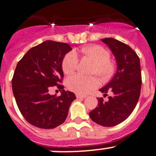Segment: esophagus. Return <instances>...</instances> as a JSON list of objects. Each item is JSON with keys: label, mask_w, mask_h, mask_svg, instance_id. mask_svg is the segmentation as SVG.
<instances>
[{"label": "esophagus", "mask_w": 156, "mask_h": 156, "mask_svg": "<svg viewBox=\"0 0 156 156\" xmlns=\"http://www.w3.org/2000/svg\"><path fill=\"white\" fill-rule=\"evenodd\" d=\"M77 99H84L86 98V96H83V95H80V94H76V95Z\"/></svg>", "instance_id": "1"}]
</instances>
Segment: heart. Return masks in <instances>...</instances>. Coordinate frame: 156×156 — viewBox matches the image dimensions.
<instances>
[{
	"instance_id": "obj_1",
	"label": "heart",
	"mask_w": 156,
	"mask_h": 156,
	"mask_svg": "<svg viewBox=\"0 0 156 156\" xmlns=\"http://www.w3.org/2000/svg\"><path fill=\"white\" fill-rule=\"evenodd\" d=\"M83 58L94 63L90 73H95L101 80L107 81L114 76L115 65L110 60L111 55L108 50L101 45H87L80 50ZM78 65V58L74 52L66 54L62 61V69L66 75H72ZM98 85V79L94 76H82L75 75L69 77L66 81V87L69 90L78 94L85 95L90 92Z\"/></svg>"
}]
</instances>
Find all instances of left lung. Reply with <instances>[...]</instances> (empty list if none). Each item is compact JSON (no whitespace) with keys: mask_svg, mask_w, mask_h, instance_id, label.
Masks as SVG:
<instances>
[{"mask_svg":"<svg viewBox=\"0 0 156 156\" xmlns=\"http://www.w3.org/2000/svg\"><path fill=\"white\" fill-rule=\"evenodd\" d=\"M116 58L117 72L105 87L100 89L108 101L98 98V107L89 113L91 120L104 127H112L126 120L135 109L140 97L141 74L139 57L129 45L113 38L101 39Z\"/></svg>","mask_w":156,"mask_h":156,"instance_id":"left-lung-1","label":"left lung"}]
</instances>
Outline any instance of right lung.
<instances>
[{
	"label": "right lung",
	"mask_w": 156,
	"mask_h": 156,
	"mask_svg": "<svg viewBox=\"0 0 156 156\" xmlns=\"http://www.w3.org/2000/svg\"><path fill=\"white\" fill-rule=\"evenodd\" d=\"M72 50L69 44L45 41L30 48L17 64L12 90L20 112L31 125L43 129L60 125L66 119L76 96L63 90L62 61ZM62 91L58 97L50 95V86Z\"/></svg>",
	"instance_id": "1"
}]
</instances>
